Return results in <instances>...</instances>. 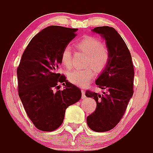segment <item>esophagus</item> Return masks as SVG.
<instances>
[{
  "label": "esophagus",
  "mask_w": 153,
  "mask_h": 153,
  "mask_svg": "<svg viewBox=\"0 0 153 153\" xmlns=\"http://www.w3.org/2000/svg\"><path fill=\"white\" fill-rule=\"evenodd\" d=\"M81 93H82V97H83V98H85L86 97V91H85L84 90H81Z\"/></svg>",
  "instance_id": "1"
}]
</instances>
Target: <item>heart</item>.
<instances>
[{
	"label": "heart",
	"mask_w": 153,
	"mask_h": 153,
	"mask_svg": "<svg viewBox=\"0 0 153 153\" xmlns=\"http://www.w3.org/2000/svg\"><path fill=\"white\" fill-rule=\"evenodd\" d=\"M76 47L80 51L89 55L86 65L92 67L97 71H101L107 65L109 53L105 46L99 39L93 36H84L76 43ZM61 63L67 69H70L73 65V53L70 46H66L61 52ZM95 76L93 68L86 70H72L67 74L69 81L78 86H86Z\"/></svg>",
	"instance_id": "b5f03b06"
}]
</instances>
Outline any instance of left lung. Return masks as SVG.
<instances>
[{"instance_id": "obj_1", "label": "left lung", "mask_w": 153, "mask_h": 153, "mask_svg": "<svg viewBox=\"0 0 153 153\" xmlns=\"http://www.w3.org/2000/svg\"><path fill=\"white\" fill-rule=\"evenodd\" d=\"M94 33L106 40L109 61L96 84L106 90L102 95L87 90L86 96L97 102L96 110L87 117V125L95 132H106L113 129L123 117L129 100L133 95L134 68L132 56L120 33L113 27H97Z\"/></svg>"}]
</instances>
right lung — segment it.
<instances>
[{
    "instance_id": "right-lung-1",
    "label": "right lung",
    "mask_w": 153,
    "mask_h": 153,
    "mask_svg": "<svg viewBox=\"0 0 153 153\" xmlns=\"http://www.w3.org/2000/svg\"><path fill=\"white\" fill-rule=\"evenodd\" d=\"M76 30L60 26L43 29L30 41L17 67L19 97L30 120L41 131L58 129L66 109L81 98L80 89L58 73L62 51ZM59 83L65 89L54 92Z\"/></svg>"
}]
</instances>
